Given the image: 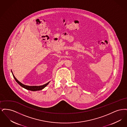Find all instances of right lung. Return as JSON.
Masks as SVG:
<instances>
[{"label": "right lung", "mask_w": 127, "mask_h": 127, "mask_svg": "<svg viewBox=\"0 0 127 127\" xmlns=\"http://www.w3.org/2000/svg\"><path fill=\"white\" fill-rule=\"evenodd\" d=\"M11 72L12 73V75L13 76V77L14 78V79H15V80L16 81V82L18 83V84L20 86H21L22 88H24L26 90H29V91H40V90H42V89H43L44 88H45L49 84V83L50 82H48L47 83L43 85H41V86H27V85H25L22 84V83H21L20 82H19L18 81V80L17 79H16L15 78V77L14 76V74H13L12 73V70H11Z\"/></svg>", "instance_id": "1"}]
</instances>
